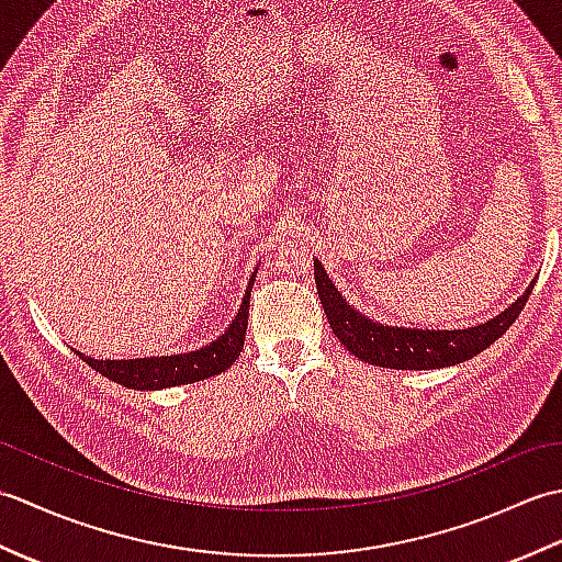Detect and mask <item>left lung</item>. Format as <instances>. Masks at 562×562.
<instances>
[{
    "label": "left lung",
    "instance_id": "obj_1",
    "mask_svg": "<svg viewBox=\"0 0 562 562\" xmlns=\"http://www.w3.org/2000/svg\"><path fill=\"white\" fill-rule=\"evenodd\" d=\"M316 290L318 300L324 304L328 324L336 333V338L348 348L357 360L389 367V369H439L471 360L481 355L485 348L505 336L507 328L515 324L521 308L527 306L529 290L519 300L507 306L503 314L487 321V324L461 328V330H417V328H393L374 324L372 318L362 316L360 312L342 300L340 292L333 288L324 266L314 262Z\"/></svg>",
    "mask_w": 562,
    "mask_h": 562
}]
</instances>
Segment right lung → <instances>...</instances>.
<instances>
[{"label":"right lung","instance_id":"obj_1","mask_svg":"<svg viewBox=\"0 0 562 562\" xmlns=\"http://www.w3.org/2000/svg\"><path fill=\"white\" fill-rule=\"evenodd\" d=\"M254 278L256 272L250 274L241 308H238V314L229 324V328H226L217 340L205 345L202 350L186 352V355L145 357V360H91V357H83L81 352L77 355L105 379L137 391H157V389H169V386H181V384H195L200 379L220 374L224 369H229L244 350L250 284H254Z\"/></svg>","mask_w":562,"mask_h":562}]
</instances>
